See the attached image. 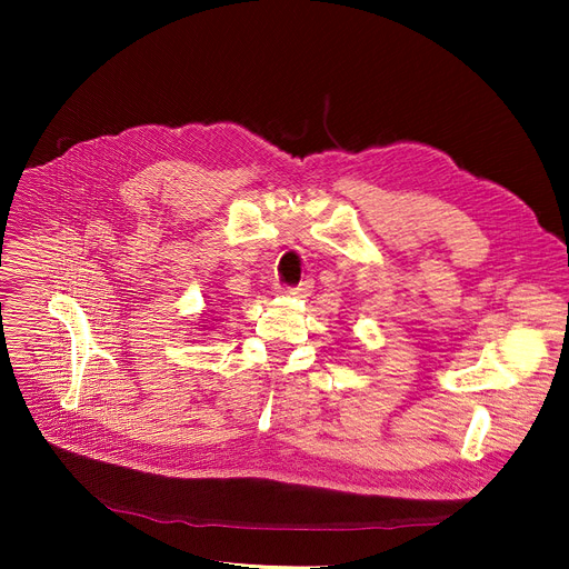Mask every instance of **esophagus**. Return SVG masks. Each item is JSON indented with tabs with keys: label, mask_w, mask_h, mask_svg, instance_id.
I'll return each instance as SVG.
<instances>
[{
	"label": "esophagus",
	"mask_w": 569,
	"mask_h": 569,
	"mask_svg": "<svg viewBox=\"0 0 569 569\" xmlns=\"http://www.w3.org/2000/svg\"><path fill=\"white\" fill-rule=\"evenodd\" d=\"M311 290H313V279H307V281H302L300 286L290 288L288 292H290L292 297H300V300H302V297H309V295H311Z\"/></svg>",
	"instance_id": "1"
}]
</instances>
